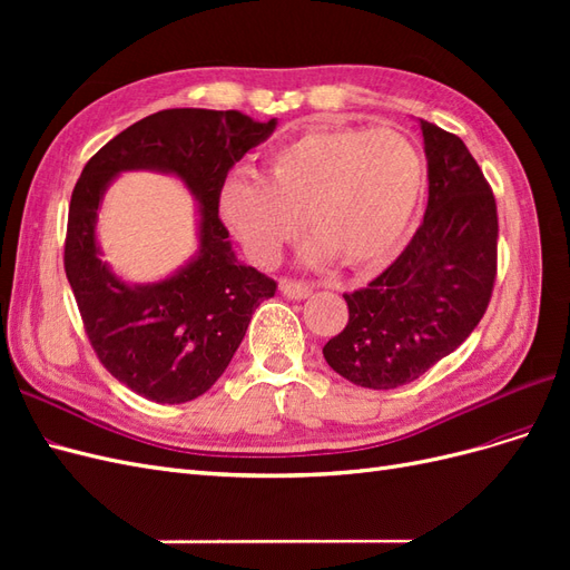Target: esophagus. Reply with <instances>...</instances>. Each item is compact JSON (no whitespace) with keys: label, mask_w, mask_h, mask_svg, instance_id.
<instances>
[{"label":"esophagus","mask_w":570,"mask_h":570,"mask_svg":"<svg viewBox=\"0 0 570 570\" xmlns=\"http://www.w3.org/2000/svg\"><path fill=\"white\" fill-rule=\"evenodd\" d=\"M281 292L289 299H306V297L314 295V287L306 285V283H299V281L283 278L281 281Z\"/></svg>","instance_id":"obj_1"}]
</instances>
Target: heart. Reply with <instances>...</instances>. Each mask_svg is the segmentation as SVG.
<instances>
[{"mask_svg": "<svg viewBox=\"0 0 570 570\" xmlns=\"http://www.w3.org/2000/svg\"><path fill=\"white\" fill-rule=\"evenodd\" d=\"M423 159L390 128H312L275 147L262 178L233 174L220 218L256 264L271 266L302 230L304 262L381 268L402 252L423 195Z\"/></svg>", "mask_w": 570, "mask_h": 570, "instance_id": "b5f03b06", "label": "heart"}]
</instances>
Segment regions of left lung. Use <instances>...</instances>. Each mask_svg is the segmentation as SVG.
I'll return each mask as SVG.
<instances>
[{
  "mask_svg": "<svg viewBox=\"0 0 570 570\" xmlns=\"http://www.w3.org/2000/svg\"><path fill=\"white\" fill-rule=\"evenodd\" d=\"M428 209L396 262L344 295L350 321L327 340L335 373L368 390L413 383L473 333L497 275V204L461 137L421 120Z\"/></svg>",
  "mask_w": 570,
  "mask_h": 570,
  "instance_id": "8db88e82",
  "label": "left lung"
}]
</instances>
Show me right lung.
<instances>
[{
    "label": "right lung",
    "mask_w": 570,
    "mask_h": 570,
    "mask_svg": "<svg viewBox=\"0 0 570 570\" xmlns=\"http://www.w3.org/2000/svg\"><path fill=\"white\" fill-rule=\"evenodd\" d=\"M275 126L278 118L262 124L243 111H157L101 147L76 183L66 278L101 364L151 402L183 404L209 390L228 368L256 306L275 295V281L237 262L218 218L228 170ZM126 169L174 175L198 202V252L157 284H128L100 262V199Z\"/></svg>",
    "instance_id": "1"
}]
</instances>
